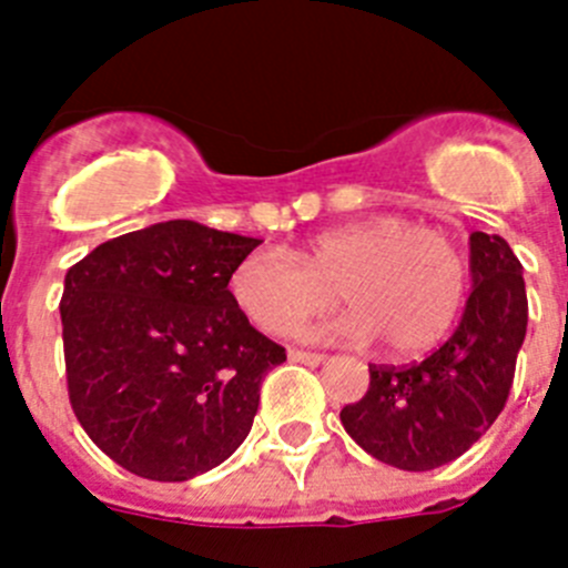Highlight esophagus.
Listing matches in <instances>:
<instances>
[{"label": "esophagus", "mask_w": 568, "mask_h": 568, "mask_svg": "<svg viewBox=\"0 0 568 568\" xmlns=\"http://www.w3.org/2000/svg\"><path fill=\"white\" fill-rule=\"evenodd\" d=\"M290 361H298V364H307V366H318L327 361V355L304 353V349H290Z\"/></svg>", "instance_id": "1"}]
</instances>
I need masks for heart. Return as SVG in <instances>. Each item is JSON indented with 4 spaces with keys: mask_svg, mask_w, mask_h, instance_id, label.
Instances as JSON below:
<instances>
[{
    "mask_svg": "<svg viewBox=\"0 0 568 568\" xmlns=\"http://www.w3.org/2000/svg\"><path fill=\"white\" fill-rule=\"evenodd\" d=\"M466 278L464 253L444 230L373 215L313 235L295 255L253 250L230 273V295L253 327L284 338L327 313L338 290L349 310L329 335L381 338L386 353L409 358L453 327Z\"/></svg>",
    "mask_w": 568,
    "mask_h": 568,
    "instance_id": "heart-1",
    "label": "heart"
}]
</instances>
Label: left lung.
I'll return each instance as SVG.
<instances>
[{"label":"left lung","instance_id":"left-lung-1","mask_svg":"<svg viewBox=\"0 0 568 568\" xmlns=\"http://www.w3.org/2000/svg\"><path fill=\"white\" fill-rule=\"evenodd\" d=\"M471 293L458 327L409 366L369 364V389L341 409L349 438L395 469L429 471L486 435L509 398L526 338L524 267L500 235H469Z\"/></svg>","mask_w":568,"mask_h":568}]
</instances>
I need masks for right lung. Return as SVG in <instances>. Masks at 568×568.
<instances>
[{
	"label": "right lung",
	"mask_w": 568,
	"mask_h": 568,
	"mask_svg": "<svg viewBox=\"0 0 568 568\" xmlns=\"http://www.w3.org/2000/svg\"><path fill=\"white\" fill-rule=\"evenodd\" d=\"M258 244L175 219L104 241L64 275L70 406L139 478L190 480L250 435L261 381L287 361L227 290Z\"/></svg>",
	"instance_id": "right-lung-1"
}]
</instances>
